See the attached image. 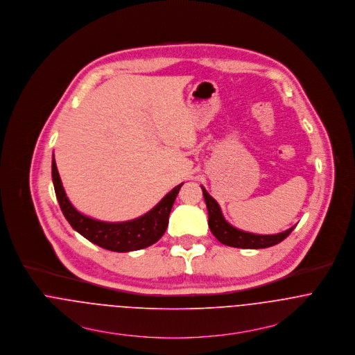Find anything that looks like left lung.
<instances>
[{
	"label": "left lung",
	"instance_id": "left-lung-1",
	"mask_svg": "<svg viewBox=\"0 0 355 355\" xmlns=\"http://www.w3.org/2000/svg\"><path fill=\"white\" fill-rule=\"evenodd\" d=\"M201 189H202V196H204L207 209H208V226H209L212 234L216 236V239L219 242H222L223 245L233 246V248H242V249L270 248V246H274L276 243L282 242L284 238H287L295 227V226H293L283 233L271 234V236H260V234H253V233L238 230L225 219V216L220 211V207L215 201V198L208 195V192L204 189V187H201Z\"/></svg>",
	"mask_w": 355,
	"mask_h": 355
}]
</instances>
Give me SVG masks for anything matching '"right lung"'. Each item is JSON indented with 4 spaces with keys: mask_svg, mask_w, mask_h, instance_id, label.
I'll list each match as a JSON object with an SVG mask.
<instances>
[{
    "mask_svg": "<svg viewBox=\"0 0 355 355\" xmlns=\"http://www.w3.org/2000/svg\"><path fill=\"white\" fill-rule=\"evenodd\" d=\"M51 177L55 196L69 225L92 243L112 252L139 250L158 242L167 229L170 211L182 187V184L175 187L143 216L128 222L112 223L88 218L72 205L64 191L54 158L51 162Z\"/></svg>",
    "mask_w": 355,
    "mask_h": 355,
    "instance_id": "right-lung-1",
    "label": "right lung"
}]
</instances>
